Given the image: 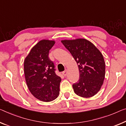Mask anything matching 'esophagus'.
<instances>
[{
	"mask_svg": "<svg viewBox=\"0 0 126 126\" xmlns=\"http://www.w3.org/2000/svg\"><path fill=\"white\" fill-rule=\"evenodd\" d=\"M62 74H63L64 76H67V70H65L64 71H63V72H62Z\"/></svg>",
	"mask_w": 126,
	"mask_h": 126,
	"instance_id": "obj_1",
	"label": "esophagus"
}]
</instances>
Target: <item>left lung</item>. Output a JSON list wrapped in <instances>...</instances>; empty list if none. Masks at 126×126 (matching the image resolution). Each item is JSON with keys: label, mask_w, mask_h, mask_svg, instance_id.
<instances>
[{"label": "left lung", "mask_w": 126, "mask_h": 126, "mask_svg": "<svg viewBox=\"0 0 126 126\" xmlns=\"http://www.w3.org/2000/svg\"><path fill=\"white\" fill-rule=\"evenodd\" d=\"M78 64L80 77L72 85L74 92L84 98L94 95L100 90L105 76L102 54L90 41L84 38L62 40Z\"/></svg>", "instance_id": "obj_1"}]
</instances>
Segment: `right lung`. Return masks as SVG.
<instances>
[{"label":"right lung","instance_id":"1","mask_svg":"<svg viewBox=\"0 0 126 126\" xmlns=\"http://www.w3.org/2000/svg\"><path fill=\"white\" fill-rule=\"evenodd\" d=\"M54 41L43 39L37 43L24 61V74L28 87L34 97L44 102L57 98L61 78L55 72L48 52Z\"/></svg>","mask_w":126,"mask_h":126}]
</instances>
